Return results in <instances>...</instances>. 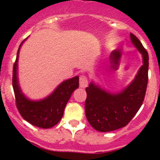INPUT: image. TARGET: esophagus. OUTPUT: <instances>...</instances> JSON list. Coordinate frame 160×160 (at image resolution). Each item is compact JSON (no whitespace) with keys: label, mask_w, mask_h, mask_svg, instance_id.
<instances>
[{"label":"esophagus","mask_w":160,"mask_h":160,"mask_svg":"<svg viewBox=\"0 0 160 160\" xmlns=\"http://www.w3.org/2000/svg\"><path fill=\"white\" fill-rule=\"evenodd\" d=\"M79 84L80 87L82 88H86L88 86V79L86 75H81L79 78Z\"/></svg>","instance_id":"esophagus-1"}]
</instances>
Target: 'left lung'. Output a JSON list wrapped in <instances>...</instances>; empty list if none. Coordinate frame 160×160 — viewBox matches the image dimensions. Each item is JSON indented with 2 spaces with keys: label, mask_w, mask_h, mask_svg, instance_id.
Segmentation results:
<instances>
[{
  "label": "left lung",
  "mask_w": 160,
  "mask_h": 160,
  "mask_svg": "<svg viewBox=\"0 0 160 160\" xmlns=\"http://www.w3.org/2000/svg\"><path fill=\"white\" fill-rule=\"evenodd\" d=\"M131 40L142 56V66L135 79L118 94H111L90 82L86 88L85 112L96 131L108 132L128 125L142 104L148 82V53L140 41L131 33Z\"/></svg>",
  "instance_id": "1"
}]
</instances>
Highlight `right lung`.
<instances>
[{
    "mask_svg": "<svg viewBox=\"0 0 160 160\" xmlns=\"http://www.w3.org/2000/svg\"><path fill=\"white\" fill-rule=\"evenodd\" d=\"M18 48L17 58L12 70L13 87L16 105L22 118L32 125L47 129L55 126L62 119L65 107L73 90L78 88V76L66 80L61 83L50 95L42 100L32 101L24 95L19 87L18 79V61L20 48Z\"/></svg>",
    "mask_w": 160,
    "mask_h": 160,
    "instance_id": "1",
    "label": "right lung"
}]
</instances>
